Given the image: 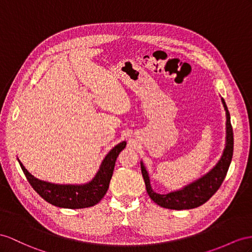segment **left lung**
<instances>
[{
    "instance_id": "left-lung-1",
    "label": "left lung",
    "mask_w": 252,
    "mask_h": 252,
    "mask_svg": "<svg viewBox=\"0 0 252 252\" xmlns=\"http://www.w3.org/2000/svg\"><path fill=\"white\" fill-rule=\"evenodd\" d=\"M221 101L225 109V115H227V124H225V126H227V127H225L227 128V131H225V134H227V136H225V148L219 162L205 176L200 178L197 181L190 183L189 185L185 186L182 189L171 191L169 193H166V195H160V193H158L152 189L148 171L145 168L144 163H140L141 175H143L145 180L148 195H149V197L154 202L159 206H162V208L170 210H189L198 208V206L202 205L208 201L222 184L225 176H227L232 157H233L234 141L233 130H232L228 107L225 105L224 100L221 99Z\"/></svg>"
}]
</instances>
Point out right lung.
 Instances as JSON below:
<instances>
[{
	"label": "right lung",
	"instance_id": "add662e5",
	"mask_svg": "<svg viewBox=\"0 0 252 252\" xmlns=\"http://www.w3.org/2000/svg\"><path fill=\"white\" fill-rule=\"evenodd\" d=\"M126 145V141H122L113 148L103 159L95 177L89 183L83 185H61L41 181L31 175L20 160H18L32 188L47 202L59 208L84 209L94 206L104 197L113 176L116 159Z\"/></svg>",
	"mask_w": 252,
	"mask_h": 252
}]
</instances>
